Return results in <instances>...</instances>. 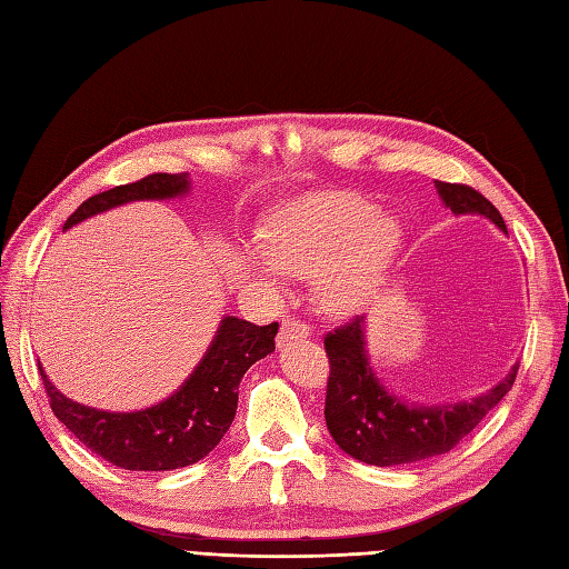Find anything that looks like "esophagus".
<instances>
[{"label": "esophagus", "mask_w": 569, "mask_h": 569, "mask_svg": "<svg viewBox=\"0 0 569 569\" xmlns=\"http://www.w3.org/2000/svg\"><path fill=\"white\" fill-rule=\"evenodd\" d=\"M297 338H309V326L299 319H284L280 336H277V348H282L289 343V340H297Z\"/></svg>", "instance_id": "1"}]
</instances>
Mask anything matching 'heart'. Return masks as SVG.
<instances>
[{
	"instance_id": "obj_1",
	"label": "heart",
	"mask_w": 569,
	"mask_h": 569,
	"mask_svg": "<svg viewBox=\"0 0 569 569\" xmlns=\"http://www.w3.org/2000/svg\"><path fill=\"white\" fill-rule=\"evenodd\" d=\"M399 250V226L368 201L321 194L292 201L262 226L260 252L246 270L270 292H282L284 274H312L317 305L331 317H352L380 292Z\"/></svg>"
}]
</instances>
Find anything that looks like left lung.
<instances>
[{
  "mask_svg": "<svg viewBox=\"0 0 569 569\" xmlns=\"http://www.w3.org/2000/svg\"><path fill=\"white\" fill-rule=\"evenodd\" d=\"M440 201L456 213H479L507 233L501 213L467 184L436 180ZM368 319L356 317L328 333L323 346L331 375L326 389V426L346 456L377 467L409 465L456 448L513 387L519 362L485 395L456 403H413L389 391L368 356Z\"/></svg>",
  "mask_w": 569,
  "mask_h": 569,
  "instance_id": "left-lung-1",
  "label": "left lung"
}]
</instances>
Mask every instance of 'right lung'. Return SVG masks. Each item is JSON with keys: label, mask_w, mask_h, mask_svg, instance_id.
<instances>
[{"label": "right lung", "mask_w": 569, "mask_h": 569, "mask_svg": "<svg viewBox=\"0 0 569 569\" xmlns=\"http://www.w3.org/2000/svg\"><path fill=\"white\" fill-rule=\"evenodd\" d=\"M189 187L192 182L187 172L148 174L143 180L107 189L82 201L62 231L129 201L184 197ZM277 328L280 323L256 326L238 317H223L192 375L168 399L141 411L84 407L58 391L41 362L38 370L50 397V409L80 443L123 470L166 472L194 465L219 446L233 423L241 377L252 362L268 358L274 350Z\"/></svg>", "instance_id": "right-lung-1"}]
</instances>
